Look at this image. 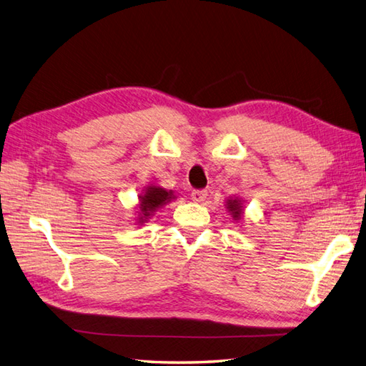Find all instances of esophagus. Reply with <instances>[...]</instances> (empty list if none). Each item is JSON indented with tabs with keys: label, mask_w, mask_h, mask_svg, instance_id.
<instances>
[{
	"label": "esophagus",
	"mask_w": 366,
	"mask_h": 366,
	"mask_svg": "<svg viewBox=\"0 0 366 366\" xmlns=\"http://www.w3.org/2000/svg\"><path fill=\"white\" fill-rule=\"evenodd\" d=\"M207 197V192L206 190H201V189H197L192 192V199L195 201V203H203V201L206 199Z\"/></svg>",
	"instance_id": "34e87169"
}]
</instances>
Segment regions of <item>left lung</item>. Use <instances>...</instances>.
I'll return each instance as SVG.
<instances>
[{
	"label": "left lung",
	"instance_id": "obj_1",
	"mask_svg": "<svg viewBox=\"0 0 366 366\" xmlns=\"http://www.w3.org/2000/svg\"><path fill=\"white\" fill-rule=\"evenodd\" d=\"M227 207H228V211L231 212L232 219H234V220L240 219V215H242V203H240V199H228Z\"/></svg>",
	"mask_w": 366,
	"mask_h": 366
}]
</instances>
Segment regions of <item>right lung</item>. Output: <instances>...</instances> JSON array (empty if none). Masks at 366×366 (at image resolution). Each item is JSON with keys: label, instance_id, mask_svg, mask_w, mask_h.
<instances>
[{"label": "right lung", "instance_id": "right-lung-1", "mask_svg": "<svg viewBox=\"0 0 366 366\" xmlns=\"http://www.w3.org/2000/svg\"><path fill=\"white\" fill-rule=\"evenodd\" d=\"M171 199H174L173 192H167L162 187H155V185L147 187L146 192L139 195V215H142L138 217L139 223L147 222L146 219H149L159 207L167 204Z\"/></svg>", "mask_w": 366, "mask_h": 366}]
</instances>
